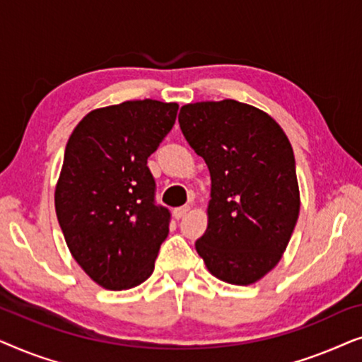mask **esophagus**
Here are the masks:
<instances>
[{"mask_svg":"<svg viewBox=\"0 0 362 362\" xmlns=\"http://www.w3.org/2000/svg\"><path fill=\"white\" fill-rule=\"evenodd\" d=\"M189 209H191L189 206L176 207V209H175V217H176V219H182V217H185V216L187 214V212H189Z\"/></svg>","mask_w":362,"mask_h":362,"instance_id":"obj_1","label":"esophagus"}]
</instances>
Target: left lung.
I'll return each instance as SVG.
<instances>
[{"label": "left lung", "mask_w": 362, "mask_h": 362, "mask_svg": "<svg viewBox=\"0 0 362 362\" xmlns=\"http://www.w3.org/2000/svg\"><path fill=\"white\" fill-rule=\"evenodd\" d=\"M177 122L211 173L209 221L197 254L219 280L255 284L279 264L298 221L288 138L270 115L237 100L189 103Z\"/></svg>", "instance_id": "obj_1"}]
</instances>
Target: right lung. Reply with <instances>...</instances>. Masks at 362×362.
Wrapping results in <instances>:
<instances>
[{
	"instance_id": "obj_1",
	"label": "right lung",
	"mask_w": 362,
	"mask_h": 362,
	"mask_svg": "<svg viewBox=\"0 0 362 362\" xmlns=\"http://www.w3.org/2000/svg\"><path fill=\"white\" fill-rule=\"evenodd\" d=\"M176 115L177 103L123 102L87 113L69 138L57 221L74 259L103 288H133L155 269L171 214L156 204L146 163Z\"/></svg>"
}]
</instances>
